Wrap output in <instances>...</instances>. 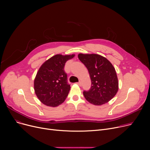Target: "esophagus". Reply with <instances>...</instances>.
<instances>
[{"label":"esophagus","mask_w":150,"mask_h":150,"mask_svg":"<svg viewBox=\"0 0 150 150\" xmlns=\"http://www.w3.org/2000/svg\"><path fill=\"white\" fill-rule=\"evenodd\" d=\"M77 84H78V85H79L80 86H81V84H82V82L81 81H79V82H78Z\"/></svg>","instance_id":"esophagus-1"}]
</instances>
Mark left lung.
Here are the masks:
<instances>
[{
    "mask_svg": "<svg viewBox=\"0 0 150 150\" xmlns=\"http://www.w3.org/2000/svg\"><path fill=\"white\" fill-rule=\"evenodd\" d=\"M88 69L91 80V88L83 95L90 103L101 106L109 102L119 89V81L113 65L105 57L98 54L78 55Z\"/></svg>",
    "mask_w": 150,
    "mask_h": 150,
    "instance_id": "left-lung-1",
    "label": "left lung"
}]
</instances>
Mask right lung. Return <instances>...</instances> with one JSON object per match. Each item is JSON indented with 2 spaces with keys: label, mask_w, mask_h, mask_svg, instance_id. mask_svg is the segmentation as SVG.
<instances>
[{
  "label": "right lung",
  "mask_w": 150,
  "mask_h": 150,
  "mask_svg": "<svg viewBox=\"0 0 150 150\" xmlns=\"http://www.w3.org/2000/svg\"><path fill=\"white\" fill-rule=\"evenodd\" d=\"M75 55L55 54L39 67L34 80V89L38 98L44 105L57 107L65 101L70 86L67 83L64 67L66 62Z\"/></svg>",
  "instance_id": "obj_1"
}]
</instances>
